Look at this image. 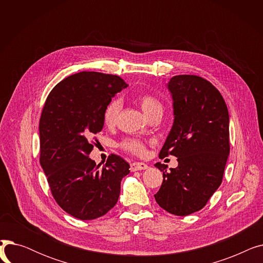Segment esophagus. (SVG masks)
<instances>
[{
	"instance_id": "esophagus-1",
	"label": "esophagus",
	"mask_w": 263,
	"mask_h": 263,
	"mask_svg": "<svg viewBox=\"0 0 263 263\" xmlns=\"http://www.w3.org/2000/svg\"><path fill=\"white\" fill-rule=\"evenodd\" d=\"M148 168V165L143 162H134L131 164V171L137 172V171H144Z\"/></svg>"
}]
</instances>
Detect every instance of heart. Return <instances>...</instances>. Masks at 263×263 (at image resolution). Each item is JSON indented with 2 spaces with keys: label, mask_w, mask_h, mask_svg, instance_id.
I'll use <instances>...</instances> for the list:
<instances>
[{
  "label": "heart",
  "mask_w": 263,
  "mask_h": 263,
  "mask_svg": "<svg viewBox=\"0 0 263 263\" xmlns=\"http://www.w3.org/2000/svg\"><path fill=\"white\" fill-rule=\"evenodd\" d=\"M136 102L139 103L146 116L150 117L156 113H160L163 110L162 103L150 93H142L136 97ZM121 109V101L118 98L110 100L104 108L103 121L106 126H115L117 123L119 113ZM121 148L135 155H143L146 149L145 142L137 139H126L121 143Z\"/></svg>",
  "instance_id": "1"
}]
</instances>
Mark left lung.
Instances as JSON below:
<instances>
[{
	"mask_svg": "<svg viewBox=\"0 0 263 263\" xmlns=\"http://www.w3.org/2000/svg\"><path fill=\"white\" fill-rule=\"evenodd\" d=\"M174 123L159 157H177L167 172L160 162L163 182L155 195L172 214L185 216L201 210L222 183L229 156V114L220 92L209 81L182 74L171 79Z\"/></svg>",
	"mask_w": 263,
	"mask_h": 263,
	"instance_id": "left-lung-1",
	"label": "left lung"
}]
</instances>
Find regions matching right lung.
Returning a JSON list of instances; mask_svg holds the SVG:
<instances>
[{
  "mask_svg": "<svg viewBox=\"0 0 263 263\" xmlns=\"http://www.w3.org/2000/svg\"><path fill=\"white\" fill-rule=\"evenodd\" d=\"M127 86L118 76L79 72L51 90L41 112L40 165L54 199L79 219L98 218L112 209L130 173L119 156L110 155L102 167L88 157L92 136L103 128L105 106Z\"/></svg>",
  "mask_w": 263,
  "mask_h": 263,
  "instance_id": "obj_1",
  "label": "right lung"
}]
</instances>
